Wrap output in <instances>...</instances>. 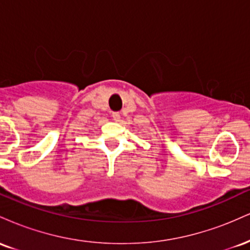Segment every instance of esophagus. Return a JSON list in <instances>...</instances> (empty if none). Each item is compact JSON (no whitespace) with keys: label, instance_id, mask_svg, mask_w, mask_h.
Returning a JSON list of instances; mask_svg holds the SVG:
<instances>
[{"label":"esophagus","instance_id":"34e87169","mask_svg":"<svg viewBox=\"0 0 250 250\" xmlns=\"http://www.w3.org/2000/svg\"><path fill=\"white\" fill-rule=\"evenodd\" d=\"M111 117H113L114 121H120V113H113L111 114Z\"/></svg>","mask_w":250,"mask_h":250}]
</instances>
